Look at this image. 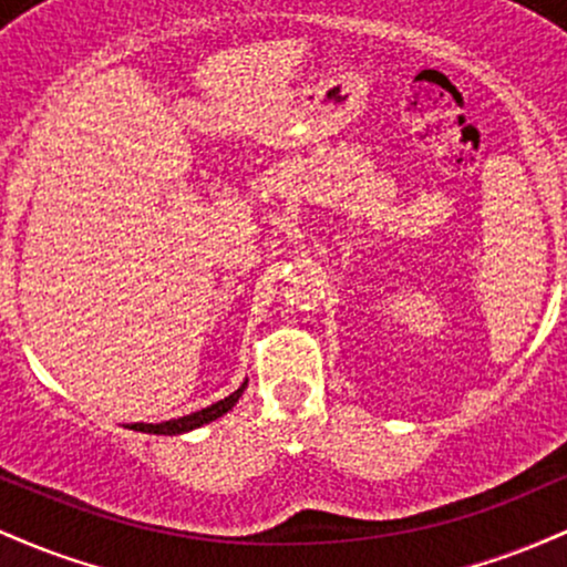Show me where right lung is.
<instances>
[{"label":"right lung","mask_w":567,"mask_h":567,"mask_svg":"<svg viewBox=\"0 0 567 567\" xmlns=\"http://www.w3.org/2000/svg\"><path fill=\"white\" fill-rule=\"evenodd\" d=\"M245 386H247V381L237 389V392H231L229 396H224V400H218L216 405L202 408V410H197V413L184 415V419L162 421V424H130L127 429H133V432H146V434H184V432H192V429H199V426L210 424V421H216L224 413H229V410L237 405L239 396H243Z\"/></svg>","instance_id":"right-lung-1"}]
</instances>
